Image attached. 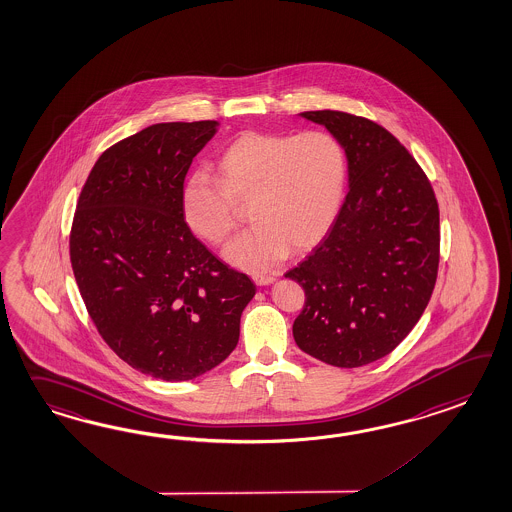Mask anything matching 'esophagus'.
I'll return each instance as SVG.
<instances>
[{"label": "esophagus", "mask_w": 512, "mask_h": 512, "mask_svg": "<svg viewBox=\"0 0 512 512\" xmlns=\"http://www.w3.org/2000/svg\"><path fill=\"white\" fill-rule=\"evenodd\" d=\"M252 280H254V284H256V286H271L274 282V276H267V274H254V276H252Z\"/></svg>", "instance_id": "obj_1"}]
</instances>
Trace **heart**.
I'll return each mask as SVG.
<instances>
[{
	"label": "heart",
	"mask_w": 512,
	"mask_h": 512,
	"mask_svg": "<svg viewBox=\"0 0 512 512\" xmlns=\"http://www.w3.org/2000/svg\"><path fill=\"white\" fill-rule=\"evenodd\" d=\"M346 153L332 132L239 134L217 158V179L195 173L182 188L191 230L221 245L238 225L236 203H249L254 225L226 247V262L263 273L289 249L304 252L330 232L345 195Z\"/></svg>",
	"instance_id": "1"
}]
</instances>
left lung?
Wrapping results in <instances>:
<instances>
[{"label": "left lung", "mask_w": 512, "mask_h": 512, "mask_svg": "<svg viewBox=\"0 0 512 512\" xmlns=\"http://www.w3.org/2000/svg\"><path fill=\"white\" fill-rule=\"evenodd\" d=\"M343 143L348 193L332 230L287 271L306 302L293 324L302 352L356 369L391 354L428 306L439 269V204L391 132L337 110L302 112Z\"/></svg>", "instance_id": "left-lung-1"}]
</instances>
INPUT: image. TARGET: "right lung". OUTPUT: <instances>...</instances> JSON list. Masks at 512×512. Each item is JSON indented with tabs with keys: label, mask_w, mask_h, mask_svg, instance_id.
<instances>
[{
	"label": "right lung",
	"mask_w": 512,
	"mask_h": 512,
	"mask_svg": "<svg viewBox=\"0 0 512 512\" xmlns=\"http://www.w3.org/2000/svg\"><path fill=\"white\" fill-rule=\"evenodd\" d=\"M217 125L156 123L112 145L73 215V274L97 332L158 380H193L223 363L256 295L249 276L219 262L184 221L186 173Z\"/></svg>",
	"instance_id": "right-lung-1"
}]
</instances>
